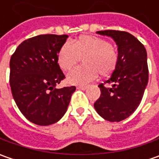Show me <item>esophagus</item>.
<instances>
[{
    "label": "esophagus",
    "instance_id": "34e87169",
    "mask_svg": "<svg viewBox=\"0 0 159 159\" xmlns=\"http://www.w3.org/2000/svg\"><path fill=\"white\" fill-rule=\"evenodd\" d=\"M87 86H78L77 87V89H81V90H85V89H87Z\"/></svg>",
    "mask_w": 159,
    "mask_h": 159
}]
</instances>
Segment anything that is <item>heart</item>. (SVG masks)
<instances>
[{
	"mask_svg": "<svg viewBox=\"0 0 159 159\" xmlns=\"http://www.w3.org/2000/svg\"><path fill=\"white\" fill-rule=\"evenodd\" d=\"M82 58L84 65L73 70L67 77L70 84H86L93 80L97 73L107 76L116 69L119 52L105 39L82 35L70 43H65L57 53V64L64 71H70Z\"/></svg>",
	"mask_w": 159,
	"mask_h": 159,
	"instance_id": "heart-1",
	"label": "heart"
}]
</instances>
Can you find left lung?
<instances>
[{"label": "left lung", "instance_id": "obj_1", "mask_svg": "<svg viewBox=\"0 0 159 159\" xmlns=\"http://www.w3.org/2000/svg\"><path fill=\"white\" fill-rule=\"evenodd\" d=\"M97 34L115 40L119 62L110 79L99 84L101 95L94 107L104 119L119 122L128 118L143 99L149 80L147 52L143 43L129 33L104 30ZM105 84L112 87H105Z\"/></svg>", "mask_w": 159, "mask_h": 159}]
</instances>
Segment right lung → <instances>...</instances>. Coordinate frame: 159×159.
I'll return each instance as SVG.
<instances>
[{
  "mask_svg": "<svg viewBox=\"0 0 159 159\" xmlns=\"http://www.w3.org/2000/svg\"><path fill=\"white\" fill-rule=\"evenodd\" d=\"M68 35L41 34L24 40L10 58L9 84L22 114L39 125L57 122L67 111L74 86L56 89L64 80L57 53Z\"/></svg>",
  "mask_w": 159,
  "mask_h": 159,
  "instance_id": "add662e5",
  "label": "right lung"
}]
</instances>
